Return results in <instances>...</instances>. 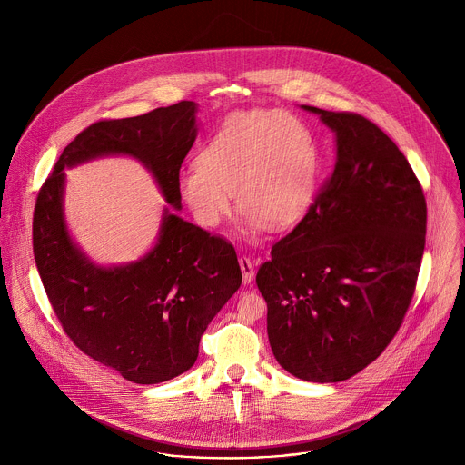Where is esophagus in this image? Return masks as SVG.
I'll return each instance as SVG.
<instances>
[{
    "label": "esophagus",
    "instance_id": "obj_1",
    "mask_svg": "<svg viewBox=\"0 0 465 465\" xmlns=\"http://www.w3.org/2000/svg\"><path fill=\"white\" fill-rule=\"evenodd\" d=\"M239 264H241V271H242V282L246 285V283H250L253 280V274H255L253 267H252V262H250V259L246 255L239 257Z\"/></svg>",
    "mask_w": 465,
    "mask_h": 465
}]
</instances>
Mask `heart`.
Returning a JSON list of instances; mask_svg holds the SVG:
<instances>
[{
  "mask_svg": "<svg viewBox=\"0 0 465 465\" xmlns=\"http://www.w3.org/2000/svg\"><path fill=\"white\" fill-rule=\"evenodd\" d=\"M320 174L312 130L282 110L228 115L178 176V193L194 221L215 228L230 215L233 193L250 233L271 223L287 228L311 208Z\"/></svg>",
  "mask_w": 465,
  "mask_h": 465,
  "instance_id": "heart-1",
  "label": "heart"
}]
</instances>
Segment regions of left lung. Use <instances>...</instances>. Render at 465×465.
I'll return each mask as SVG.
<instances>
[{"mask_svg": "<svg viewBox=\"0 0 465 465\" xmlns=\"http://www.w3.org/2000/svg\"><path fill=\"white\" fill-rule=\"evenodd\" d=\"M302 108L335 132L337 162L255 283L282 368L339 382L373 362L403 323L425 250L427 203L409 160L375 123Z\"/></svg>", "mask_w": 465, "mask_h": 465, "instance_id": "8db88e82", "label": "left lung"}]
</instances>
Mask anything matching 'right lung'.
Wrapping results in <instances>:
<instances>
[{"mask_svg":"<svg viewBox=\"0 0 465 465\" xmlns=\"http://www.w3.org/2000/svg\"><path fill=\"white\" fill-rule=\"evenodd\" d=\"M194 114L193 101H180L90 124L62 151L35 206L36 269L64 333L83 353L136 384L169 381L194 364L208 323L241 287L235 248L165 208L149 253L99 267L65 226L64 169L99 156H132L180 210L178 176L196 138Z\"/></svg>","mask_w":465,"mask_h":465,"instance_id":"right-lung-1","label":"right lung"}]
</instances>
